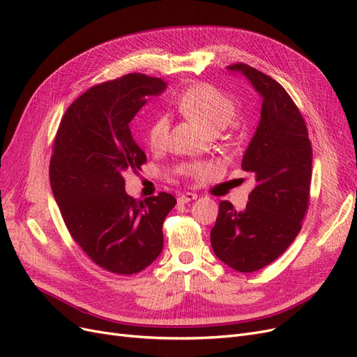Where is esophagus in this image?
Listing matches in <instances>:
<instances>
[{
  "instance_id": "esophagus-1",
  "label": "esophagus",
  "mask_w": 357,
  "mask_h": 357,
  "mask_svg": "<svg viewBox=\"0 0 357 357\" xmlns=\"http://www.w3.org/2000/svg\"><path fill=\"white\" fill-rule=\"evenodd\" d=\"M195 198H197V194H194V192H183V194H181L178 197V203L179 204H187V203H190V201H192Z\"/></svg>"
}]
</instances>
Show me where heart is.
<instances>
[{
  "instance_id": "1",
  "label": "heart",
  "mask_w": 357,
  "mask_h": 357,
  "mask_svg": "<svg viewBox=\"0 0 357 357\" xmlns=\"http://www.w3.org/2000/svg\"><path fill=\"white\" fill-rule=\"evenodd\" d=\"M176 107L208 134H215L226 128L236 115V105L222 91L210 84H194L185 89L176 99ZM169 123L166 118L154 119L147 130L150 149L159 150L167 140ZM185 175L204 176L211 172L208 163H187L182 167Z\"/></svg>"
}]
</instances>
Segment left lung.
I'll return each instance as SVG.
<instances>
[{"mask_svg": "<svg viewBox=\"0 0 357 357\" xmlns=\"http://www.w3.org/2000/svg\"><path fill=\"white\" fill-rule=\"evenodd\" d=\"M227 68L242 73L262 98L258 128L242 159L257 187L243 211L220 201L210 238L217 258L252 273L280 257L302 229L311 198L312 146L299 107L282 84L243 63Z\"/></svg>", "mask_w": 357, "mask_h": 357, "instance_id": "obj_1", "label": "left lung"}]
</instances>
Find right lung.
<instances>
[{
    "label": "right lung",
    "instance_id": "obj_1",
    "mask_svg": "<svg viewBox=\"0 0 357 357\" xmlns=\"http://www.w3.org/2000/svg\"><path fill=\"white\" fill-rule=\"evenodd\" d=\"M165 87L140 73L93 86L68 106L55 134L50 181L61 215L86 255L114 274L140 273L160 255L163 222L176 204L167 192L134 199L123 178L147 160L130 122Z\"/></svg>",
    "mask_w": 357,
    "mask_h": 357
}]
</instances>
